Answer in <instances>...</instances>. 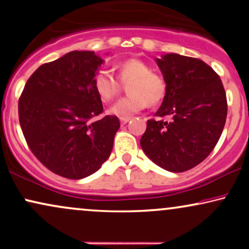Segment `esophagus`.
Segmentation results:
<instances>
[{"label": "esophagus", "mask_w": 249, "mask_h": 249, "mask_svg": "<svg viewBox=\"0 0 249 249\" xmlns=\"http://www.w3.org/2000/svg\"><path fill=\"white\" fill-rule=\"evenodd\" d=\"M130 121H131V118H121L122 125H125V124H126V123H128Z\"/></svg>", "instance_id": "34e87169"}]
</instances>
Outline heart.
<instances>
[{
  "label": "heart",
  "mask_w": 249,
  "mask_h": 249,
  "mask_svg": "<svg viewBox=\"0 0 249 249\" xmlns=\"http://www.w3.org/2000/svg\"><path fill=\"white\" fill-rule=\"evenodd\" d=\"M119 79L123 83L130 82L127 92L130 95L116 102L110 108V115L130 118L150 105H157L164 98L166 84L160 76L153 73L145 62L137 58L123 61L116 67ZM93 88L102 102L108 103L118 96L121 85L107 72H99L93 79Z\"/></svg>",
  "instance_id": "obj_1"
}]
</instances>
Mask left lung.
Here are the masks:
<instances>
[{"mask_svg": "<svg viewBox=\"0 0 249 249\" xmlns=\"http://www.w3.org/2000/svg\"><path fill=\"white\" fill-rule=\"evenodd\" d=\"M156 62L166 83L156 116H170V121H147L141 146L164 170L185 172L205 160L221 136L225 89L218 73L198 58L165 53Z\"/></svg>", "mask_w": 249, "mask_h": 249, "instance_id": "left-lung-1", "label": "left lung"}]
</instances>
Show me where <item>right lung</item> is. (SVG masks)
Here are the masks:
<instances>
[{
  "label": "right lung",
  "mask_w": 249,
  "mask_h": 249,
  "mask_svg": "<svg viewBox=\"0 0 249 249\" xmlns=\"http://www.w3.org/2000/svg\"><path fill=\"white\" fill-rule=\"evenodd\" d=\"M104 59L93 51H70L41 65L18 101L22 132L31 152L51 172L83 179L110 157L121 123L103 112L93 79Z\"/></svg>",
  "instance_id": "right-lung-1"
}]
</instances>
